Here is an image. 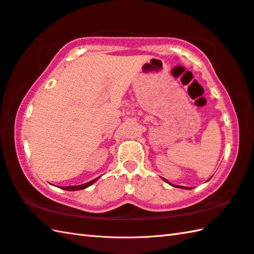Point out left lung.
Returning <instances> with one entry per match:
<instances>
[{
  "label": "left lung",
  "mask_w": 254,
  "mask_h": 254,
  "mask_svg": "<svg viewBox=\"0 0 254 254\" xmlns=\"http://www.w3.org/2000/svg\"><path fill=\"white\" fill-rule=\"evenodd\" d=\"M164 181H165V182H167V183H169L170 185H172V186H174V188H181V189H184V190H190V188H185V186H175V185H173V184H171L170 182H169V181L168 180H165V179H163Z\"/></svg>",
  "instance_id": "8db88e82"
}]
</instances>
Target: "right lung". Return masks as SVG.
<instances>
[{"mask_svg": "<svg viewBox=\"0 0 254 254\" xmlns=\"http://www.w3.org/2000/svg\"><path fill=\"white\" fill-rule=\"evenodd\" d=\"M98 179H100V177L94 179V180L90 181V182L84 183V184H81V185H76V186H74V185H72V186H64V188H62V190H84V189H86V188H89V186H91L92 184H94Z\"/></svg>", "mask_w": 254, "mask_h": 254, "instance_id": "obj_1", "label": "right lung"}]
</instances>
